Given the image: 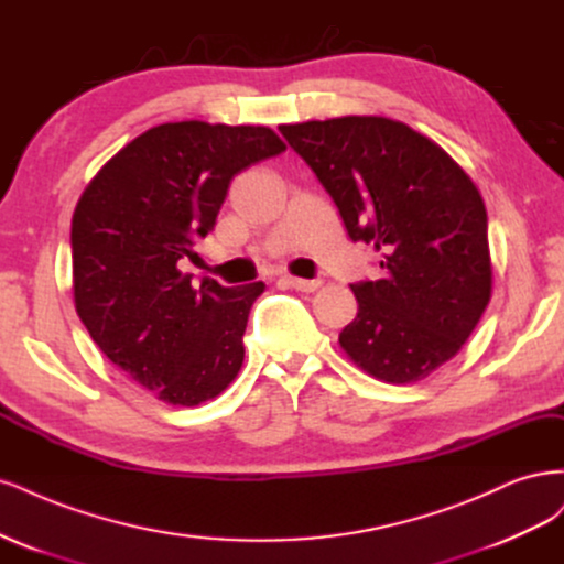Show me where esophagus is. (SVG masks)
Returning a JSON list of instances; mask_svg holds the SVG:
<instances>
[{
	"label": "esophagus",
	"mask_w": 564,
	"mask_h": 564,
	"mask_svg": "<svg viewBox=\"0 0 564 564\" xmlns=\"http://www.w3.org/2000/svg\"><path fill=\"white\" fill-rule=\"evenodd\" d=\"M285 283L290 285V288H295V290H302V293H314V290H318L321 288V279H297V276H285Z\"/></svg>",
	"instance_id": "obj_1"
}]
</instances>
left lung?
I'll list each match as a JSON object with an SVG mask.
<instances>
[{
  "label": "left lung",
  "instance_id": "1",
  "mask_svg": "<svg viewBox=\"0 0 564 564\" xmlns=\"http://www.w3.org/2000/svg\"><path fill=\"white\" fill-rule=\"evenodd\" d=\"M335 202L349 239L372 246L379 281L351 290L341 349L368 375L410 384L457 356L492 295L487 210L452 156L401 121L339 117L279 126Z\"/></svg>",
  "mask_w": 564,
  "mask_h": 564
}]
</instances>
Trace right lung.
I'll return each mask as SVG.
<instances>
[{"label":"right lung","instance_id":"right-lung-1","mask_svg":"<svg viewBox=\"0 0 564 564\" xmlns=\"http://www.w3.org/2000/svg\"><path fill=\"white\" fill-rule=\"evenodd\" d=\"M283 150L267 126L161 123L79 198L69 236L77 314L100 351L163 403H204L243 366L264 283L194 285L177 262L213 231L231 177Z\"/></svg>","mask_w":564,"mask_h":564}]
</instances>
